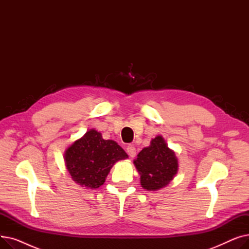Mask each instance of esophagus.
I'll list each match as a JSON object with an SVG mask.
<instances>
[{
    "mask_svg": "<svg viewBox=\"0 0 249 249\" xmlns=\"http://www.w3.org/2000/svg\"><path fill=\"white\" fill-rule=\"evenodd\" d=\"M127 152H128L130 158H134V156L136 155V148L133 145H129V146H127Z\"/></svg>",
    "mask_w": 249,
    "mask_h": 249,
    "instance_id": "obj_1",
    "label": "esophagus"
}]
</instances>
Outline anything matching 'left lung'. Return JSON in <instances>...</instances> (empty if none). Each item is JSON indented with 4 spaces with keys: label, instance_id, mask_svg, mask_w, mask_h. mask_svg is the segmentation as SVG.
I'll use <instances>...</instances> for the list:
<instances>
[{
    "label": "left lung",
    "instance_id": "obj_1",
    "mask_svg": "<svg viewBox=\"0 0 249 249\" xmlns=\"http://www.w3.org/2000/svg\"><path fill=\"white\" fill-rule=\"evenodd\" d=\"M133 162L140 175L141 187L147 191L166 187L178 169L176 153L168 148L161 135L153 138L150 145L143 148Z\"/></svg>",
    "mask_w": 249,
    "mask_h": 249
}]
</instances>
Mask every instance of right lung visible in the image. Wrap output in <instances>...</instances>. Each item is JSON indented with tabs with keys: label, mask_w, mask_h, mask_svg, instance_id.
Instances as JSON below:
<instances>
[{
	"label": "right lung",
	"mask_w": 249,
	"mask_h": 249,
	"mask_svg": "<svg viewBox=\"0 0 249 249\" xmlns=\"http://www.w3.org/2000/svg\"><path fill=\"white\" fill-rule=\"evenodd\" d=\"M127 158V153L117 142L103 139L95 129L87 131L64 152L65 166L72 180L91 190L100 188L112 166Z\"/></svg>",
	"instance_id": "right-lung-1"
}]
</instances>
